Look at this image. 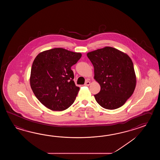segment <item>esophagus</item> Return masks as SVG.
Masks as SVG:
<instances>
[{
	"mask_svg": "<svg viewBox=\"0 0 160 160\" xmlns=\"http://www.w3.org/2000/svg\"><path fill=\"white\" fill-rule=\"evenodd\" d=\"M90 85V82L88 81H86V82H85V86H88Z\"/></svg>",
	"mask_w": 160,
	"mask_h": 160,
	"instance_id": "obj_1",
	"label": "esophagus"
}]
</instances>
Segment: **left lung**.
<instances>
[{
	"label": "left lung",
	"instance_id": "obj_1",
	"mask_svg": "<svg viewBox=\"0 0 160 160\" xmlns=\"http://www.w3.org/2000/svg\"><path fill=\"white\" fill-rule=\"evenodd\" d=\"M87 56L94 68V79L101 90L95 100L105 109L113 110L123 105L136 88V75L129 55L119 50L105 47L89 52Z\"/></svg>",
	"mask_w": 160,
	"mask_h": 160
}]
</instances>
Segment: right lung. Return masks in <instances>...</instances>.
<instances>
[{
    "instance_id": "obj_1",
    "label": "right lung",
    "mask_w": 160,
    "mask_h": 160,
    "mask_svg": "<svg viewBox=\"0 0 160 160\" xmlns=\"http://www.w3.org/2000/svg\"><path fill=\"white\" fill-rule=\"evenodd\" d=\"M81 57L80 52L55 48L41 52L35 58L31 70V88L48 109L63 111L74 102L79 88L73 81L71 67Z\"/></svg>"
}]
</instances>
